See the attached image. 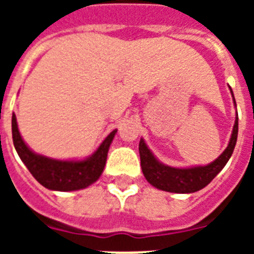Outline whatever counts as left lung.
I'll list each match as a JSON object with an SVG mask.
<instances>
[{"label":"left lung","instance_id":"obj_1","mask_svg":"<svg viewBox=\"0 0 254 254\" xmlns=\"http://www.w3.org/2000/svg\"><path fill=\"white\" fill-rule=\"evenodd\" d=\"M233 101H235V97H233ZM237 131H239V119L236 117L232 135H231L228 146L223 151V154L207 166L190 167V169H177V167H170L161 163L147 149L143 139H141L138 149L143 175L150 185L159 190L167 191V192L191 193L204 189L205 186L211 183L213 178L220 173L231 158L233 149L236 146Z\"/></svg>","mask_w":254,"mask_h":254}]
</instances>
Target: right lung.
Masks as SVG:
<instances>
[{
  "instance_id": "right-lung-1",
  "label": "right lung",
  "mask_w": 254,
  "mask_h": 254,
  "mask_svg": "<svg viewBox=\"0 0 254 254\" xmlns=\"http://www.w3.org/2000/svg\"><path fill=\"white\" fill-rule=\"evenodd\" d=\"M116 131L117 130L112 131L95 151V154L84 161H57L35 154L30 150L18 131L15 115L13 113L11 117L13 142L19 158L42 186L55 191H73L85 189L97 181L107 162L108 150Z\"/></svg>"
}]
</instances>
